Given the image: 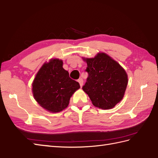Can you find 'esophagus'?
<instances>
[{
    "mask_svg": "<svg viewBox=\"0 0 158 158\" xmlns=\"http://www.w3.org/2000/svg\"><path fill=\"white\" fill-rule=\"evenodd\" d=\"M78 82L79 84H80V86H82V85H83V80H82V78H80V79H78Z\"/></svg>",
    "mask_w": 158,
    "mask_h": 158,
    "instance_id": "1",
    "label": "esophagus"
}]
</instances>
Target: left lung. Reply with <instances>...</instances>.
I'll list each match as a JSON object with an SVG mask.
<instances>
[{
    "instance_id": "obj_1",
    "label": "left lung",
    "mask_w": 158,
    "mask_h": 158,
    "mask_svg": "<svg viewBox=\"0 0 158 158\" xmlns=\"http://www.w3.org/2000/svg\"><path fill=\"white\" fill-rule=\"evenodd\" d=\"M89 73L83 91L92 104L102 110L114 108L123 98L128 83L127 74L119 63L104 52L93 58L82 57Z\"/></svg>"
}]
</instances>
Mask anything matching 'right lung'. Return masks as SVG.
<instances>
[{
	"label": "right lung",
	"mask_w": 158,
	"mask_h": 158,
	"mask_svg": "<svg viewBox=\"0 0 158 158\" xmlns=\"http://www.w3.org/2000/svg\"><path fill=\"white\" fill-rule=\"evenodd\" d=\"M78 82L71 79L63 69V60L51 59L39 69L32 84L35 100L48 112H59L69 105V99L80 89Z\"/></svg>",
	"instance_id": "obj_1"
}]
</instances>
